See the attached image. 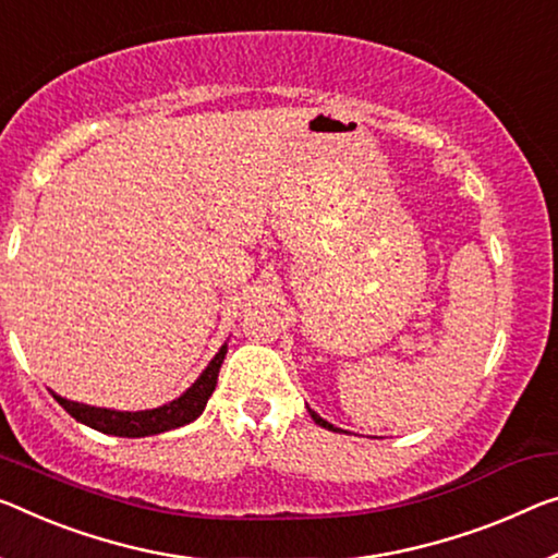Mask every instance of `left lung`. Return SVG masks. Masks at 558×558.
I'll return each instance as SVG.
<instances>
[{"mask_svg": "<svg viewBox=\"0 0 558 558\" xmlns=\"http://www.w3.org/2000/svg\"><path fill=\"white\" fill-rule=\"evenodd\" d=\"M308 414H312V418H314V422H316V424H319V426H324V428H329V432H339V428H337V426H331L329 422H324V418H322L319 414H316V411H312V409H308Z\"/></svg>", "mask_w": 558, "mask_h": 558, "instance_id": "1", "label": "left lung"}]
</instances>
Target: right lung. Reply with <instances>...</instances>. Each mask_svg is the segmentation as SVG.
<instances>
[{
    "instance_id": "right-lung-1",
    "label": "right lung",
    "mask_w": 558,
    "mask_h": 558,
    "mask_svg": "<svg viewBox=\"0 0 558 558\" xmlns=\"http://www.w3.org/2000/svg\"><path fill=\"white\" fill-rule=\"evenodd\" d=\"M225 356H227V344L217 351V356L211 359L209 366L204 368L199 379H196L192 387L182 393V397L169 401V404H165V407H157V409L114 411V409L80 404V401L62 399V397H57V393H54V399L66 409V414H72L76 418V422L97 428V432H101V434L126 436V439H140V436L161 434V432H169V428H179V426L190 424L202 414L211 397L214 387H217V376H219V368H221V362H225Z\"/></svg>"
}]
</instances>
